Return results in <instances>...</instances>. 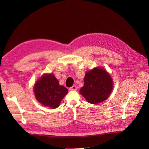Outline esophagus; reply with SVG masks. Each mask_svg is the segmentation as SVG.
<instances>
[{"instance_id": "1", "label": "esophagus", "mask_w": 149, "mask_h": 149, "mask_svg": "<svg viewBox=\"0 0 149 149\" xmlns=\"http://www.w3.org/2000/svg\"><path fill=\"white\" fill-rule=\"evenodd\" d=\"M69 90H74V91H75V90H77V87L75 86H72V87H70L69 88Z\"/></svg>"}]
</instances>
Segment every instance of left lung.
I'll use <instances>...</instances> for the list:
<instances>
[{
    "instance_id": "left-lung-1",
    "label": "left lung",
    "mask_w": 149,
    "mask_h": 149,
    "mask_svg": "<svg viewBox=\"0 0 149 149\" xmlns=\"http://www.w3.org/2000/svg\"><path fill=\"white\" fill-rule=\"evenodd\" d=\"M80 93L89 103L98 104L106 100L113 90V80L103 68L97 67L86 73Z\"/></svg>"
}]
</instances>
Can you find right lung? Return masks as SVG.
Here are the masks:
<instances>
[{"instance_id":"obj_1","label":"right lung","mask_w":149,"mask_h":149,"mask_svg":"<svg viewBox=\"0 0 149 149\" xmlns=\"http://www.w3.org/2000/svg\"><path fill=\"white\" fill-rule=\"evenodd\" d=\"M36 100L43 106L55 109L59 107L68 89L61 86L52 74H44L34 86Z\"/></svg>"}]
</instances>
